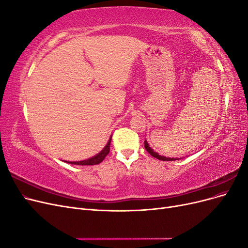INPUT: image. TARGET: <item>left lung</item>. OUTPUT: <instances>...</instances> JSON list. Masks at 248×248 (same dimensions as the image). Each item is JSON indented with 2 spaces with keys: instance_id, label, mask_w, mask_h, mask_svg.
<instances>
[{
  "instance_id": "8db88e82",
  "label": "left lung",
  "mask_w": 248,
  "mask_h": 248,
  "mask_svg": "<svg viewBox=\"0 0 248 248\" xmlns=\"http://www.w3.org/2000/svg\"><path fill=\"white\" fill-rule=\"evenodd\" d=\"M145 148H146V150L149 152L150 155H152L153 157H155V158L159 159V160H162V161H174V160H178V159H182V157H181V158H178V157H177V158H174V157H172V158H170V157H166V156L159 155L158 153L155 152L151 147L149 146L148 141L146 140H145Z\"/></svg>"
}]
</instances>
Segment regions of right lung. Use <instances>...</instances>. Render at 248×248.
Listing matches in <instances>:
<instances>
[{
    "mask_svg": "<svg viewBox=\"0 0 248 248\" xmlns=\"http://www.w3.org/2000/svg\"><path fill=\"white\" fill-rule=\"evenodd\" d=\"M110 140H111V137L109 138L106 147H104L98 154H96L95 156L91 157V158H88V159L81 160V161H67V162L70 163V164H78V166H95V164H98L104 158H106V156L109 153Z\"/></svg>",
    "mask_w": 248,
    "mask_h": 248,
    "instance_id": "add662e5",
    "label": "right lung"
}]
</instances>
